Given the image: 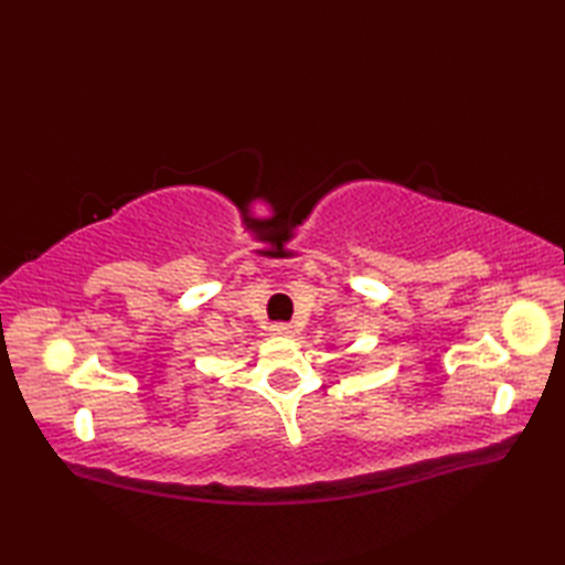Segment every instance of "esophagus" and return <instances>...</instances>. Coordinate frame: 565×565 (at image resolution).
<instances>
[{
    "label": "esophagus",
    "mask_w": 565,
    "mask_h": 565,
    "mask_svg": "<svg viewBox=\"0 0 565 565\" xmlns=\"http://www.w3.org/2000/svg\"><path fill=\"white\" fill-rule=\"evenodd\" d=\"M269 330H271V334H294V328L289 326V322H274Z\"/></svg>",
    "instance_id": "34e87169"
}]
</instances>
